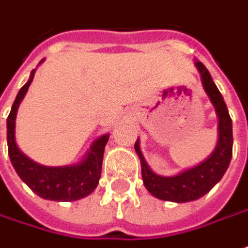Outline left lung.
Here are the masks:
<instances>
[{"label":"left lung","instance_id":"8db88e82","mask_svg":"<svg viewBox=\"0 0 248 248\" xmlns=\"http://www.w3.org/2000/svg\"><path fill=\"white\" fill-rule=\"evenodd\" d=\"M195 65L202 75V87L212 102L216 115L219 118V140L212 154L199 165L192 166L174 176L166 177L155 174L149 168L141 153L138 140L134 145V149L141 160L142 180L146 189L154 197L166 202H193L208 193L220 181L232 157V121L227 110L226 102L205 65L202 62H196Z\"/></svg>","mask_w":248,"mask_h":248}]
</instances>
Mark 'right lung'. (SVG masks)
<instances>
[{"label": "right lung", "instance_id": "add662e5", "mask_svg": "<svg viewBox=\"0 0 248 248\" xmlns=\"http://www.w3.org/2000/svg\"><path fill=\"white\" fill-rule=\"evenodd\" d=\"M33 76L34 70L31 72L29 80L18 91L6 121L10 162L22 181L40 197L55 202H75L93 193L99 183L103 153L108 141V134L99 137L91 145L86 157L79 164L65 166H44L27 157L16 143V115L22 98L27 94L28 87L33 80Z\"/></svg>", "mask_w": 248, "mask_h": 248}]
</instances>
